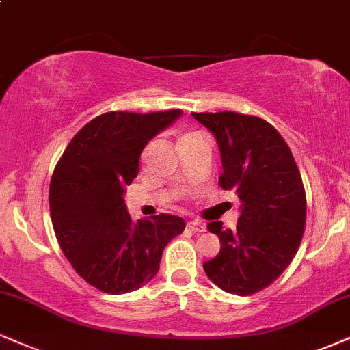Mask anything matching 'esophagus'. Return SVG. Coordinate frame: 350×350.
Wrapping results in <instances>:
<instances>
[{"mask_svg": "<svg viewBox=\"0 0 350 350\" xmlns=\"http://www.w3.org/2000/svg\"><path fill=\"white\" fill-rule=\"evenodd\" d=\"M187 226H189V230L199 231V233H202V231H205V228H207V226H205V223H202L199 220H191L187 223Z\"/></svg>", "mask_w": 350, "mask_h": 350, "instance_id": "obj_1", "label": "esophagus"}]
</instances>
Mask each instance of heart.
<instances>
[{
    "label": "heart",
    "instance_id": "heart-1",
    "mask_svg": "<svg viewBox=\"0 0 350 350\" xmlns=\"http://www.w3.org/2000/svg\"><path fill=\"white\" fill-rule=\"evenodd\" d=\"M197 135L199 133H196V132H186V133H183L179 137V143H184V142H189V140H192V138H196Z\"/></svg>",
    "mask_w": 350,
    "mask_h": 350
}]
</instances>
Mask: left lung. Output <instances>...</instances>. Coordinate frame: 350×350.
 Returning <instances> with one entry per match:
<instances>
[{
    "label": "left lung",
    "instance_id": "obj_1",
    "mask_svg": "<svg viewBox=\"0 0 350 350\" xmlns=\"http://www.w3.org/2000/svg\"><path fill=\"white\" fill-rule=\"evenodd\" d=\"M215 135L221 154V189L241 200L237 230L221 221L207 228L220 238V252L204 264L217 287L252 295L280 275L300 246L306 193L292 151L269 122L238 112H193Z\"/></svg>",
    "mask_w": 350,
    "mask_h": 350
}]
</instances>
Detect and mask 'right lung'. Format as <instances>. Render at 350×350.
<instances>
[{
  "instance_id": "obj_1",
  "label": "right lung",
  "mask_w": 350,
  "mask_h": 350,
  "mask_svg": "<svg viewBox=\"0 0 350 350\" xmlns=\"http://www.w3.org/2000/svg\"><path fill=\"white\" fill-rule=\"evenodd\" d=\"M180 113L106 112L75 135L57 163L49 191L55 237L75 271L100 292L143 287L158 273L166 244L186 228L167 213L133 221L124 200L146 143Z\"/></svg>"
}]
</instances>
